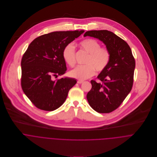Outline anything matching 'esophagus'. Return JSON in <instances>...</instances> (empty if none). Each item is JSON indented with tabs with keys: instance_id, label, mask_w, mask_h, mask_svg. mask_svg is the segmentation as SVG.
<instances>
[{
	"instance_id": "esophagus-1",
	"label": "esophagus",
	"mask_w": 157,
	"mask_h": 157,
	"mask_svg": "<svg viewBox=\"0 0 157 157\" xmlns=\"http://www.w3.org/2000/svg\"><path fill=\"white\" fill-rule=\"evenodd\" d=\"M77 83H78V84H81V83H83V80H78V81H77Z\"/></svg>"
}]
</instances>
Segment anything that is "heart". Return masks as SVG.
Here are the masks:
<instances>
[{
  "mask_svg": "<svg viewBox=\"0 0 157 157\" xmlns=\"http://www.w3.org/2000/svg\"><path fill=\"white\" fill-rule=\"evenodd\" d=\"M79 45L89 54L85 63V65L77 66L70 72L72 77L78 80H86L92 77L97 72L104 71L109 64L111 60V51L95 39H86L82 40ZM64 60L67 65L73 67L75 65V48L72 43L67 44L62 52Z\"/></svg>",
  "mask_w": 157,
  "mask_h": 157,
  "instance_id": "1",
  "label": "heart"
}]
</instances>
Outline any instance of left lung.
<instances>
[{
	"mask_svg": "<svg viewBox=\"0 0 157 157\" xmlns=\"http://www.w3.org/2000/svg\"><path fill=\"white\" fill-rule=\"evenodd\" d=\"M102 41L111 51L107 68L98 75L100 82L91 80L92 88L86 97L90 107L99 113H109L117 109L132 90L135 61L129 45L108 30H92L84 36Z\"/></svg>",
	"mask_w": 157,
	"mask_h": 157,
	"instance_id": "8db88e82",
	"label": "left lung"
}]
</instances>
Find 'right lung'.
Listing matches in <instances>:
<instances>
[{
	"instance_id": "add662e5",
	"label": "right lung",
	"mask_w": 157,
	"mask_h": 157,
	"mask_svg": "<svg viewBox=\"0 0 157 157\" xmlns=\"http://www.w3.org/2000/svg\"><path fill=\"white\" fill-rule=\"evenodd\" d=\"M85 31H56L36 38L23 55L21 86L38 109L52 111L60 107L69 90L77 83L72 78L54 80L67 71L62 52L67 44Z\"/></svg>"
}]
</instances>
